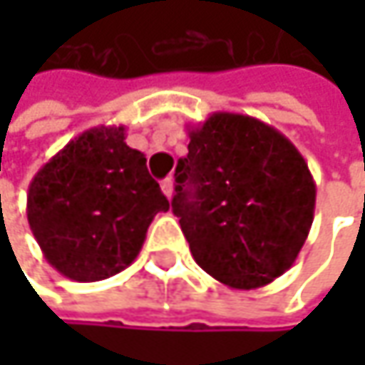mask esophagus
<instances>
[{
    "mask_svg": "<svg viewBox=\"0 0 365 365\" xmlns=\"http://www.w3.org/2000/svg\"><path fill=\"white\" fill-rule=\"evenodd\" d=\"M160 187H163L165 196H167V198H171V196H173V178L163 180V182H160Z\"/></svg>",
    "mask_w": 365,
    "mask_h": 365,
    "instance_id": "obj_1",
    "label": "esophagus"
}]
</instances>
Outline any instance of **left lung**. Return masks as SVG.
<instances>
[{"instance_id": "left-lung-1", "label": "left lung", "mask_w": 365, "mask_h": 365, "mask_svg": "<svg viewBox=\"0 0 365 365\" xmlns=\"http://www.w3.org/2000/svg\"><path fill=\"white\" fill-rule=\"evenodd\" d=\"M173 213L196 264L232 289L264 287L292 268L317 187L298 148L270 124L215 111L187 126Z\"/></svg>"}]
</instances>
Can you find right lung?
Here are the masks:
<instances>
[{"instance_id": "obj_1", "label": "right lung", "mask_w": 365, "mask_h": 365, "mask_svg": "<svg viewBox=\"0 0 365 365\" xmlns=\"http://www.w3.org/2000/svg\"><path fill=\"white\" fill-rule=\"evenodd\" d=\"M124 139L122 124L88 128L29 183V228L48 264L67 279L118 274L139 255L154 215L169 211L145 154Z\"/></svg>"}]
</instances>
